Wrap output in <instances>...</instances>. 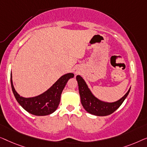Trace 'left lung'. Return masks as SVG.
<instances>
[{
	"label": "left lung",
	"instance_id": "1",
	"mask_svg": "<svg viewBox=\"0 0 147 147\" xmlns=\"http://www.w3.org/2000/svg\"><path fill=\"white\" fill-rule=\"evenodd\" d=\"M76 78L78 82L80 101H81V104L83 108L85 109L86 112L90 114L99 116V117L109 115L117 110L119 107L123 104L131 90V87H130L127 93L119 100L112 102H105V101L100 100L94 96V94L92 93L88 87L85 80L82 78L81 76L77 75Z\"/></svg>",
	"mask_w": 147,
	"mask_h": 147
}]
</instances>
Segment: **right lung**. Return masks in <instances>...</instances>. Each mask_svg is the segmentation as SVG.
<instances>
[{"label": "right lung", "instance_id": "1", "mask_svg": "<svg viewBox=\"0 0 147 147\" xmlns=\"http://www.w3.org/2000/svg\"><path fill=\"white\" fill-rule=\"evenodd\" d=\"M74 76V74L71 73L64 74L42 94L32 97H24L16 91L12 82L11 72V87L16 100L24 110L36 116H46L52 114L57 110L64 88L68 80L73 78Z\"/></svg>", "mask_w": 147, "mask_h": 147}]
</instances>
